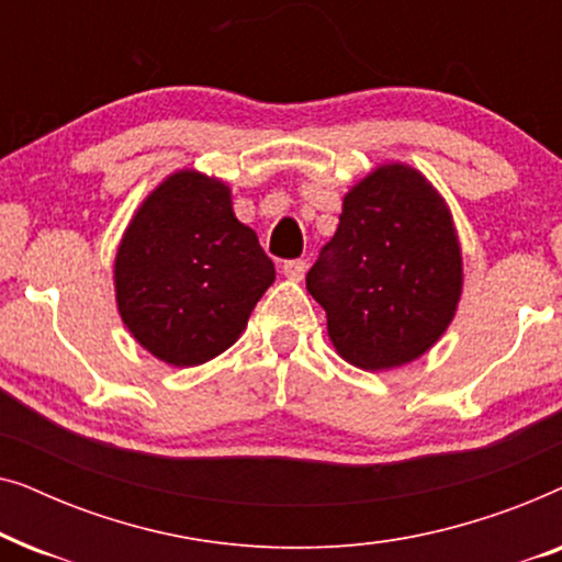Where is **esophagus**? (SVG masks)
<instances>
[{"label":"esophagus","instance_id":"esophagus-1","mask_svg":"<svg viewBox=\"0 0 562 562\" xmlns=\"http://www.w3.org/2000/svg\"><path fill=\"white\" fill-rule=\"evenodd\" d=\"M304 273H306V260H302V258L286 260V263H283V276L291 281H302Z\"/></svg>","mask_w":562,"mask_h":562}]
</instances>
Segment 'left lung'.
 Returning a JSON list of instances; mask_svg holds the SVG:
<instances>
[{
	"label": "left lung",
	"mask_w": 562,
	"mask_h": 562,
	"mask_svg": "<svg viewBox=\"0 0 562 562\" xmlns=\"http://www.w3.org/2000/svg\"><path fill=\"white\" fill-rule=\"evenodd\" d=\"M306 289L348 363L389 371L425 356L463 291V256L440 191L406 164L373 168L345 194Z\"/></svg>",
	"instance_id": "8db88e82"
}]
</instances>
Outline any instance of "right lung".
I'll return each mask as SVG.
<instances>
[{
  "label": "right lung",
  "instance_id": "1",
  "mask_svg": "<svg viewBox=\"0 0 562 562\" xmlns=\"http://www.w3.org/2000/svg\"><path fill=\"white\" fill-rule=\"evenodd\" d=\"M276 279L225 181L183 168L145 196L114 256V296L130 335L168 366L217 358Z\"/></svg>",
  "mask_w": 562,
  "mask_h": 562
}]
</instances>
